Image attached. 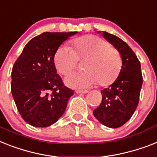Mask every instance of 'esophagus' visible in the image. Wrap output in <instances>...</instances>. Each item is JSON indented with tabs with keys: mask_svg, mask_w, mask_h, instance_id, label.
<instances>
[{
	"mask_svg": "<svg viewBox=\"0 0 157 157\" xmlns=\"http://www.w3.org/2000/svg\"><path fill=\"white\" fill-rule=\"evenodd\" d=\"M76 94H87L88 90H76Z\"/></svg>",
	"mask_w": 157,
	"mask_h": 157,
	"instance_id": "1",
	"label": "esophagus"
}]
</instances>
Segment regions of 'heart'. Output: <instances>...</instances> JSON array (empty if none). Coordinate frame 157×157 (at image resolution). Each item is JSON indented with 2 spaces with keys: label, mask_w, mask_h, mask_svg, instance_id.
I'll list each match as a JSON object with an SVG mask.
<instances>
[{
  "label": "heart",
  "mask_w": 157,
  "mask_h": 157,
  "mask_svg": "<svg viewBox=\"0 0 157 157\" xmlns=\"http://www.w3.org/2000/svg\"><path fill=\"white\" fill-rule=\"evenodd\" d=\"M74 50L62 45L54 57L58 72L65 75L77 66L78 59H85L82 72H72L64 79L66 85L76 89H86L99 85L107 86L115 81L120 73L123 60L118 50L107 41L95 35L79 37L72 41Z\"/></svg>",
  "instance_id": "1"
}]
</instances>
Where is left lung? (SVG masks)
<instances>
[{
    "instance_id": "left-lung-1",
    "label": "left lung",
    "mask_w": 157,
    "mask_h": 157,
    "mask_svg": "<svg viewBox=\"0 0 157 157\" xmlns=\"http://www.w3.org/2000/svg\"><path fill=\"white\" fill-rule=\"evenodd\" d=\"M102 35L119 52L123 65L115 81L101 91V102L93 113L101 124L117 128L132 118L138 105L143 84L141 66L135 52L124 41L105 31Z\"/></svg>"
}]
</instances>
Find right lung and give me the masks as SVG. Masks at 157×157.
<instances>
[{
	"label": "right lung",
	"instance_id": "add662e5",
	"mask_svg": "<svg viewBox=\"0 0 157 157\" xmlns=\"http://www.w3.org/2000/svg\"><path fill=\"white\" fill-rule=\"evenodd\" d=\"M76 33L39 34L26 43L14 63L13 98L22 118L31 126L47 127L57 122L73 95L57 74L54 57L62 43Z\"/></svg>",
	"mask_w": 157,
	"mask_h": 157
}]
</instances>
